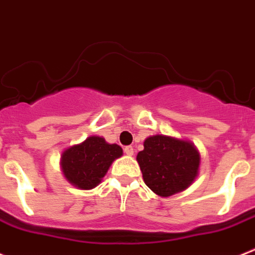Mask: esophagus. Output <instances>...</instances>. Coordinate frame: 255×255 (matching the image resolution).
I'll return each instance as SVG.
<instances>
[{
	"instance_id": "obj_1",
	"label": "esophagus",
	"mask_w": 255,
	"mask_h": 255,
	"mask_svg": "<svg viewBox=\"0 0 255 255\" xmlns=\"http://www.w3.org/2000/svg\"><path fill=\"white\" fill-rule=\"evenodd\" d=\"M125 152H126V155H128V156H132V155H133V147H132V146H126L125 147Z\"/></svg>"
}]
</instances>
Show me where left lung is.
Returning a JSON list of instances; mask_svg holds the SVG:
<instances>
[{"label": "left lung", "mask_w": 255, "mask_h": 255, "mask_svg": "<svg viewBox=\"0 0 255 255\" xmlns=\"http://www.w3.org/2000/svg\"><path fill=\"white\" fill-rule=\"evenodd\" d=\"M137 161L146 186L165 198L183 191L194 182L200 156L189 141L156 134L146 138Z\"/></svg>", "instance_id": "1"}]
</instances>
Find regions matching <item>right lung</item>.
<instances>
[{
  "label": "right lung",
  "mask_w": 255,
  "mask_h": 255,
  "mask_svg": "<svg viewBox=\"0 0 255 255\" xmlns=\"http://www.w3.org/2000/svg\"><path fill=\"white\" fill-rule=\"evenodd\" d=\"M122 154L123 150L117 143L110 145L103 137H88L82 143L63 152V173L75 187L94 189L101 182L113 161Z\"/></svg>",
  "instance_id": "add662e5"
}]
</instances>
